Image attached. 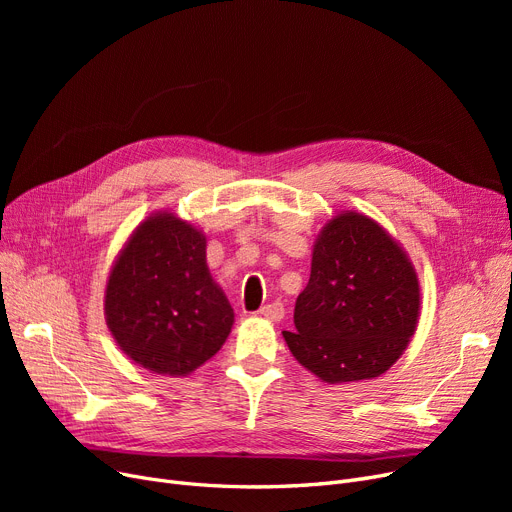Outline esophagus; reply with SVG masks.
Instances as JSON below:
<instances>
[{"label":"esophagus","instance_id":"esophagus-1","mask_svg":"<svg viewBox=\"0 0 512 512\" xmlns=\"http://www.w3.org/2000/svg\"><path fill=\"white\" fill-rule=\"evenodd\" d=\"M259 315L270 319V321H280L284 317V307L282 303H272V305H265L259 309Z\"/></svg>","mask_w":512,"mask_h":512}]
</instances>
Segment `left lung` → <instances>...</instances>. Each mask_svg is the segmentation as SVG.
I'll return each mask as SVG.
<instances>
[{
  "label": "left lung",
  "mask_w": 512,
  "mask_h": 512,
  "mask_svg": "<svg viewBox=\"0 0 512 512\" xmlns=\"http://www.w3.org/2000/svg\"><path fill=\"white\" fill-rule=\"evenodd\" d=\"M419 307V278L400 242L369 215L340 211L315 238L294 330L282 334L321 382L371 380L405 353Z\"/></svg>",
  "instance_id": "obj_1"
}]
</instances>
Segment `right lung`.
Returning a JSON list of instances; mask_svg holds the SVG:
<instances>
[{"label":"right lung","mask_w":512,"mask_h":512,"mask_svg":"<svg viewBox=\"0 0 512 512\" xmlns=\"http://www.w3.org/2000/svg\"><path fill=\"white\" fill-rule=\"evenodd\" d=\"M207 238L172 211L143 220L118 253L103 311L120 351L139 367L182 378L226 342L234 311L207 267Z\"/></svg>","instance_id":"1"}]
</instances>
